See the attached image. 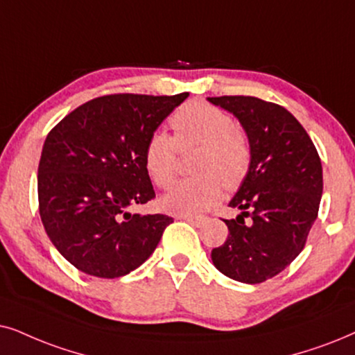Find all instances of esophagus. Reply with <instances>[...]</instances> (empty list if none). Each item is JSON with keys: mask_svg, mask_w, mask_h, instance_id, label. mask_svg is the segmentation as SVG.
<instances>
[{"mask_svg": "<svg viewBox=\"0 0 355 355\" xmlns=\"http://www.w3.org/2000/svg\"><path fill=\"white\" fill-rule=\"evenodd\" d=\"M180 218L185 219V221H188L196 227H201L203 224H206V221H208V218H206V216H180Z\"/></svg>", "mask_w": 355, "mask_h": 355, "instance_id": "obj_1", "label": "esophagus"}]
</instances>
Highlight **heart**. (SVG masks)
Wrapping results in <instances>:
<instances>
[{"label":"heart","mask_w":355,"mask_h":355,"mask_svg":"<svg viewBox=\"0 0 355 355\" xmlns=\"http://www.w3.org/2000/svg\"><path fill=\"white\" fill-rule=\"evenodd\" d=\"M173 139L157 131L144 146V167L150 180L162 190L178 177V150L200 147L193 172L198 177L182 182L164 198L170 213L193 216L209 209L224 190H237L250 172L252 147L248 136L236 129L234 119L205 101H191L170 118Z\"/></svg>","instance_id":"obj_1"}]
</instances>
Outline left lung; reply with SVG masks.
I'll list each match as a JSON object with an SVG mask.
<instances>
[{
	"label": "left lung",
	"instance_id": "obj_1",
	"mask_svg": "<svg viewBox=\"0 0 355 355\" xmlns=\"http://www.w3.org/2000/svg\"><path fill=\"white\" fill-rule=\"evenodd\" d=\"M208 100L239 119L252 147L250 172L230 203L241 214L224 219L230 234L211 259L232 280L262 284L285 270L306 244L322 195L321 159L284 106L255 96Z\"/></svg>",
	"mask_w": 355,
	"mask_h": 355
}]
</instances>
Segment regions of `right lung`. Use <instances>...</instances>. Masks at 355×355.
<instances>
[{"label":"right lung","mask_w":355,"mask_h":355,"mask_svg":"<svg viewBox=\"0 0 355 355\" xmlns=\"http://www.w3.org/2000/svg\"><path fill=\"white\" fill-rule=\"evenodd\" d=\"M187 98L100 96L47 134L37 170L40 219L55 249L80 272L100 278L132 272L173 223L165 214H132L128 208L155 198L144 146Z\"/></svg>","instance_id":"right-lung-1"}]
</instances>
